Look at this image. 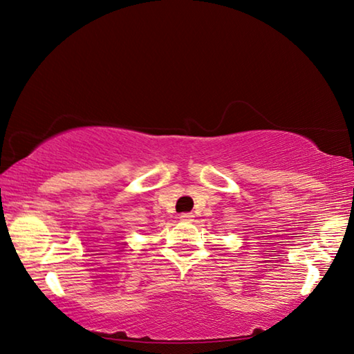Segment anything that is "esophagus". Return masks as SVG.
<instances>
[{"label":"esophagus","mask_w":354,"mask_h":354,"mask_svg":"<svg viewBox=\"0 0 354 354\" xmlns=\"http://www.w3.org/2000/svg\"><path fill=\"white\" fill-rule=\"evenodd\" d=\"M178 218H180V221H183V223H191V221H193L194 216H193V213H182V215Z\"/></svg>","instance_id":"obj_1"}]
</instances>
